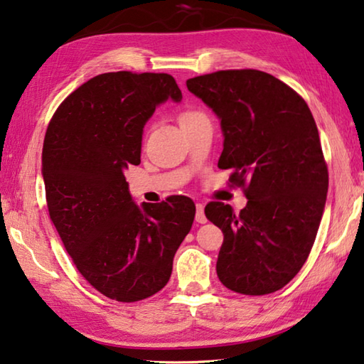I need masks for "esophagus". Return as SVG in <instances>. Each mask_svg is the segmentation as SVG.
<instances>
[{
	"label": "esophagus",
	"mask_w": 364,
	"mask_h": 364,
	"mask_svg": "<svg viewBox=\"0 0 364 364\" xmlns=\"http://www.w3.org/2000/svg\"><path fill=\"white\" fill-rule=\"evenodd\" d=\"M195 220L198 223H205L208 222V218H205V214H204V205L201 203L196 204V215H195Z\"/></svg>",
	"instance_id": "34e87169"
}]
</instances>
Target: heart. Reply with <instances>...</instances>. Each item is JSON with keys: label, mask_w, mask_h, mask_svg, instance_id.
<instances>
[{"label": "heart", "mask_w": 364, "mask_h": 364, "mask_svg": "<svg viewBox=\"0 0 364 364\" xmlns=\"http://www.w3.org/2000/svg\"><path fill=\"white\" fill-rule=\"evenodd\" d=\"M196 115H200V112H196V111H183V112L181 114L179 122H181V123H182V122H187V120H190V119L196 117Z\"/></svg>", "instance_id": "b5f03b06"}]
</instances>
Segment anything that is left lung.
Returning a JSON list of instances; mask_svg holds the SVG:
<instances>
[{"label":"left lung","instance_id":"left-lung-1","mask_svg":"<svg viewBox=\"0 0 364 364\" xmlns=\"http://www.w3.org/2000/svg\"><path fill=\"white\" fill-rule=\"evenodd\" d=\"M187 88L220 120L218 168L232 169L247 205L209 203L205 217L223 231L217 276L236 293L277 291L309 257L323 215L328 168L306 101L257 70L198 75Z\"/></svg>","mask_w":364,"mask_h":364}]
</instances>
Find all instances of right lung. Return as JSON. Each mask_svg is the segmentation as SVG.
<instances>
[{"label": "right lung", "instance_id": "1", "mask_svg": "<svg viewBox=\"0 0 364 364\" xmlns=\"http://www.w3.org/2000/svg\"><path fill=\"white\" fill-rule=\"evenodd\" d=\"M168 100H182L169 74L95 75L61 102L44 138L50 220L87 282L122 303L146 299L168 284L193 225L190 198L138 205L125 179L141 163L144 125Z\"/></svg>", "mask_w": 364, "mask_h": 364}]
</instances>
